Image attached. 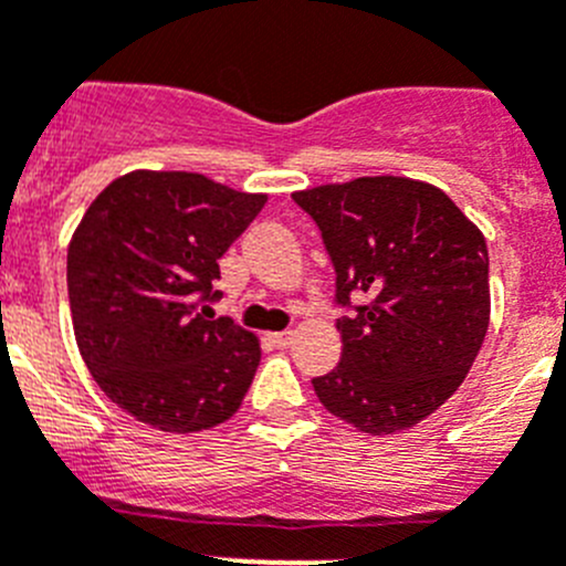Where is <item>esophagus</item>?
Returning <instances> with one entry per match:
<instances>
[{"mask_svg": "<svg viewBox=\"0 0 566 566\" xmlns=\"http://www.w3.org/2000/svg\"><path fill=\"white\" fill-rule=\"evenodd\" d=\"M268 339H271L276 348H287L290 343H293V332H276V334H268Z\"/></svg>", "mask_w": 566, "mask_h": 566, "instance_id": "1", "label": "esophagus"}]
</instances>
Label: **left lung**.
<instances>
[{
	"mask_svg": "<svg viewBox=\"0 0 566 566\" xmlns=\"http://www.w3.org/2000/svg\"><path fill=\"white\" fill-rule=\"evenodd\" d=\"M337 273L343 359L312 378L317 400L365 434H395L440 409L490 326V254L481 229L440 188L359 177L293 193Z\"/></svg>",
	"mask_w": 566,
	"mask_h": 566,
	"instance_id": "left-lung-1",
	"label": "left lung"
}]
</instances>
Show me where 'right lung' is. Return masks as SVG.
<instances>
[{
    "mask_svg": "<svg viewBox=\"0 0 566 566\" xmlns=\"http://www.w3.org/2000/svg\"><path fill=\"white\" fill-rule=\"evenodd\" d=\"M205 174L129 171L69 243V304L87 370L118 409L171 434L216 429L243 403L260 339L207 301L218 260L265 207Z\"/></svg>",
    "mask_w": 566,
    "mask_h": 566,
    "instance_id": "right-lung-1",
    "label": "right lung"
}]
</instances>
